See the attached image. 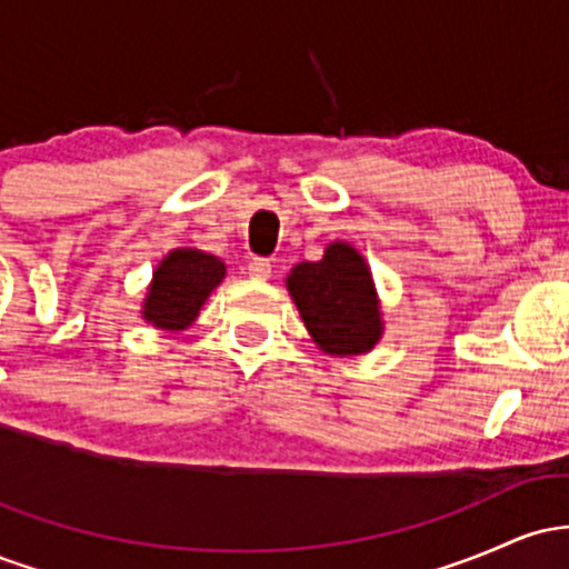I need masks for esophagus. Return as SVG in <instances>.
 <instances>
[{"instance_id": "esophagus-1", "label": "esophagus", "mask_w": 569, "mask_h": 569, "mask_svg": "<svg viewBox=\"0 0 569 569\" xmlns=\"http://www.w3.org/2000/svg\"><path fill=\"white\" fill-rule=\"evenodd\" d=\"M248 272H251L253 278H270L272 276V262L270 259H264V257H253L251 262H248Z\"/></svg>"}]
</instances>
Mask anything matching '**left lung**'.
Listing matches in <instances>:
<instances>
[{
	"mask_svg": "<svg viewBox=\"0 0 569 569\" xmlns=\"http://www.w3.org/2000/svg\"><path fill=\"white\" fill-rule=\"evenodd\" d=\"M286 283L321 350L358 356L375 348L382 335L380 307L369 267L356 248L331 243L321 262L297 264Z\"/></svg>",
	"mask_w": 569,
	"mask_h": 569,
	"instance_id": "obj_1",
	"label": "left lung"
}]
</instances>
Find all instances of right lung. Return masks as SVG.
<instances>
[{
	"mask_svg": "<svg viewBox=\"0 0 569 569\" xmlns=\"http://www.w3.org/2000/svg\"><path fill=\"white\" fill-rule=\"evenodd\" d=\"M224 278V264L211 253L179 248L162 259L143 302V318L160 329H184L194 321L206 302Z\"/></svg>",
	"mask_w": 569,
	"mask_h": 569,
	"instance_id": "right-lung-1",
	"label": "right lung"
}]
</instances>
